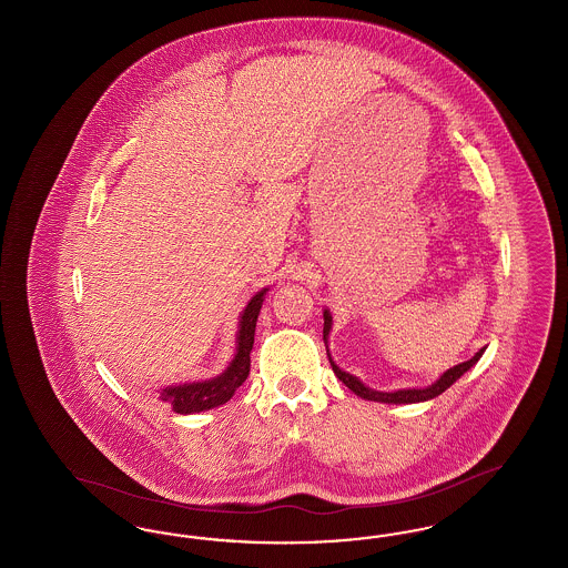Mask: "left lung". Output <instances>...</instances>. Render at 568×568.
<instances>
[{
    "instance_id": "left-lung-1",
    "label": "left lung",
    "mask_w": 568,
    "mask_h": 568,
    "mask_svg": "<svg viewBox=\"0 0 568 568\" xmlns=\"http://www.w3.org/2000/svg\"><path fill=\"white\" fill-rule=\"evenodd\" d=\"M329 329H332V315H329V311L325 308L324 311V341L325 345H327V336H329ZM486 349H479V352L475 353L468 362H462L458 366H454V368H449L447 373H443L440 378H436L433 385H428V387H424V389H398V392H377V389H371V387H366L362 381L357 377H353L349 373H345V371H341L336 364H334V359L329 357V364H332V371H334V375L341 378L349 389H352L353 394H357L359 398H364V400H375V403H385V405H413V403H424V400H430V398H436V396H440L447 387H452L456 381H458L466 371H470L477 362H479V357L484 355Z\"/></svg>"
}]
</instances>
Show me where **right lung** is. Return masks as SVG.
<instances>
[{"instance_id": "add662e5", "label": "right lung", "mask_w": 568, "mask_h": 568, "mask_svg": "<svg viewBox=\"0 0 568 568\" xmlns=\"http://www.w3.org/2000/svg\"><path fill=\"white\" fill-rule=\"evenodd\" d=\"M266 292L268 290L257 292L244 306L241 322H239V338H236L239 347H236V355L230 362V366L219 377L209 378V381L170 385L160 392V400L168 403L172 406V410H176L181 415H190V413H200V410L225 405L234 396V392L243 385L248 377V371H251V349H253V341H255V324H257V315L264 304Z\"/></svg>"}]
</instances>
